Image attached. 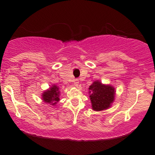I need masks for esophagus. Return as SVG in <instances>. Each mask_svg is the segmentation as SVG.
I'll return each instance as SVG.
<instances>
[{"label": "esophagus", "instance_id": "obj_1", "mask_svg": "<svg viewBox=\"0 0 155 155\" xmlns=\"http://www.w3.org/2000/svg\"><path fill=\"white\" fill-rule=\"evenodd\" d=\"M79 80H78L77 79H74V86L78 87V85H79Z\"/></svg>", "mask_w": 155, "mask_h": 155}]
</instances>
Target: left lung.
Wrapping results in <instances>:
<instances>
[{"mask_svg":"<svg viewBox=\"0 0 155 155\" xmlns=\"http://www.w3.org/2000/svg\"><path fill=\"white\" fill-rule=\"evenodd\" d=\"M89 93L94 111H103L111 106L114 101L115 89L111 85L103 84L101 81H95L89 88Z\"/></svg>","mask_w":155,"mask_h":155,"instance_id":"1","label":"left lung"}]
</instances>
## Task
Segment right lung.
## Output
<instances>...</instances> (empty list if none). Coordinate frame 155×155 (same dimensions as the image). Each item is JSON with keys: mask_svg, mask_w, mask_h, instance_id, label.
<instances>
[{"mask_svg": "<svg viewBox=\"0 0 155 155\" xmlns=\"http://www.w3.org/2000/svg\"><path fill=\"white\" fill-rule=\"evenodd\" d=\"M42 100L47 104L55 106L60 101L59 87L53 84L49 90H46L42 93Z\"/></svg>", "mask_w": 155, "mask_h": 155, "instance_id": "obj_1", "label": "right lung"}]
</instances>
